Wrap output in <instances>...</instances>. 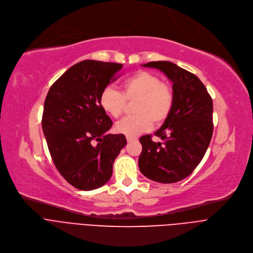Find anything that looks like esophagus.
Listing matches in <instances>:
<instances>
[{"label":"esophagus","mask_w":253,"mask_h":253,"mask_svg":"<svg viewBox=\"0 0 253 253\" xmlns=\"http://www.w3.org/2000/svg\"><path fill=\"white\" fill-rule=\"evenodd\" d=\"M126 139H127V141H128V142H132V141L136 140L137 138H136L135 136H130V135H127V136H126Z\"/></svg>","instance_id":"1"}]
</instances>
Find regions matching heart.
I'll return each mask as SVG.
<instances>
[{
    "instance_id": "b5f03b06",
    "label": "heart",
    "mask_w": 253,
    "mask_h": 253,
    "mask_svg": "<svg viewBox=\"0 0 253 253\" xmlns=\"http://www.w3.org/2000/svg\"><path fill=\"white\" fill-rule=\"evenodd\" d=\"M135 101L133 116L126 117L116 125L119 133L138 135L168 118L174 101L173 89L162 82L161 78L148 71H138L122 83V92L106 87L100 94L101 109L112 118L121 117L127 108V101Z\"/></svg>"
}]
</instances>
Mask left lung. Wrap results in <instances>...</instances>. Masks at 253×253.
I'll list each match as a JSON object with an SVG mask.
<instances>
[{"instance_id":"obj_1","label":"left lung","mask_w":253,"mask_h":253,"mask_svg":"<svg viewBox=\"0 0 253 253\" xmlns=\"http://www.w3.org/2000/svg\"><path fill=\"white\" fill-rule=\"evenodd\" d=\"M158 69L172 82L174 101L162 127L139 138L142 152L138 159L141 173L154 181L173 183L188 177L203 159L210 143L213 103L206 87L196 75L170 61L142 64Z\"/></svg>"}]
</instances>
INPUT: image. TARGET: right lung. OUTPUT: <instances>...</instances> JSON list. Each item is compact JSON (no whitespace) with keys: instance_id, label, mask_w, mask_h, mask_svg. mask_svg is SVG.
Masks as SVG:
<instances>
[{"instance_id":"obj_1","label":"right lung","mask_w":253,"mask_h":253,"mask_svg":"<svg viewBox=\"0 0 253 253\" xmlns=\"http://www.w3.org/2000/svg\"><path fill=\"white\" fill-rule=\"evenodd\" d=\"M123 64L83 60L53 84L45 99L42 128L54 165L63 178L82 191L98 189L113 174L124 134H109L111 118L101 109V92Z\"/></svg>"}]
</instances>
